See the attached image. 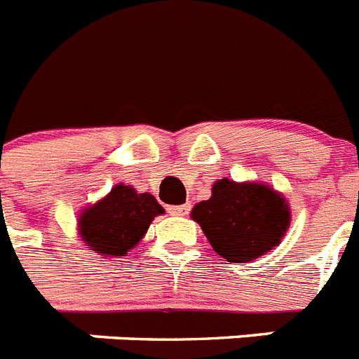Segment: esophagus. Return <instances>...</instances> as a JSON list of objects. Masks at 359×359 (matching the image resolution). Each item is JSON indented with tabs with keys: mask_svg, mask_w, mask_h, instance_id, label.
Returning <instances> with one entry per match:
<instances>
[{
	"mask_svg": "<svg viewBox=\"0 0 359 359\" xmlns=\"http://www.w3.org/2000/svg\"><path fill=\"white\" fill-rule=\"evenodd\" d=\"M189 211H191V205L189 203H185V205H170L168 207V212L172 216H187L189 215Z\"/></svg>",
	"mask_w": 359,
	"mask_h": 359,
	"instance_id": "34e87169",
	"label": "esophagus"
}]
</instances>
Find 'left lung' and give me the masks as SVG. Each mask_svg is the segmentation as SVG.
Returning a JSON list of instances; mask_svg holds the SVG:
<instances>
[{"label":"left lung","mask_w":359,"mask_h":359,"mask_svg":"<svg viewBox=\"0 0 359 359\" xmlns=\"http://www.w3.org/2000/svg\"><path fill=\"white\" fill-rule=\"evenodd\" d=\"M215 251L227 262H251L273 250L290 226L288 203L260 183L227 177L212 185V196L192 209Z\"/></svg>","instance_id":"obj_1"}]
</instances>
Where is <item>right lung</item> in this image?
I'll use <instances>...</instances> for the list:
<instances>
[{"instance_id":"1","label":"right lung","mask_w":359,"mask_h":359,"mask_svg":"<svg viewBox=\"0 0 359 359\" xmlns=\"http://www.w3.org/2000/svg\"><path fill=\"white\" fill-rule=\"evenodd\" d=\"M165 209L152 194H137L128 185H117L104 200L80 215V235L95 253L124 257L143 238L154 216Z\"/></svg>"}]
</instances>
